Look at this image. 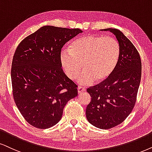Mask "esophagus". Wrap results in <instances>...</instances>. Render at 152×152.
I'll return each instance as SVG.
<instances>
[{"label": "esophagus", "mask_w": 152, "mask_h": 152, "mask_svg": "<svg viewBox=\"0 0 152 152\" xmlns=\"http://www.w3.org/2000/svg\"><path fill=\"white\" fill-rule=\"evenodd\" d=\"M86 89L83 87H81V86H78V93H82L83 92H85Z\"/></svg>", "instance_id": "esophagus-1"}]
</instances>
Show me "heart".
I'll return each instance as SVG.
<instances>
[{
    "label": "heart",
    "instance_id": "obj_1",
    "mask_svg": "<svg viewBox=\"0 0 152 152\" xmlns=\"http://www.w3.org/2000/svg\"><path fill=\"white\" fill-rule=\"evenodd\" d=\"M120 45L111 36L86 35L77 38L59 53V62L65 74L70 79L77 78L78 82L90 85L102 83L111 76L120 57Z\"/></svg>",
    "mask_w": 152,
    "mask_h": 152
}]
</instances>
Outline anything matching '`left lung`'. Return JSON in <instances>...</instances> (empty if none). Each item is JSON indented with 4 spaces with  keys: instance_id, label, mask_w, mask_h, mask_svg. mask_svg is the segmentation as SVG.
Masks as SVG:
<instances>
[{
    "instance_id": "8db88e82",
    "label": "left lung",
    "mask_w": 152,
    "mask_h": 152,
    "mask_svg": "<svg viewBox=\"0 0 152 152\" xmlns=\"http://www.w3.org/2000/svg\"><path fill=\"white\" fill-rule=\"evenodd\" d=\"M116 36L120 57L114 72L106 80L87 89L91 101L86 108L90 124L109 129L125 121L134 108L141 80L140 54L128 38L116 28H104Z\"/></svg>"
}]
</instances>
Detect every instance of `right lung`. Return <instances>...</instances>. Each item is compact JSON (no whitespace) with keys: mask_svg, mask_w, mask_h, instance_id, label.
<instances>
[{"mask_svg":"<svg viewBox=\"0 0 152 152\" xmlns=\"http://www.w3.org/2000/svg\"><path fill=\"white\" fill-rule=\"evenodd\" d=\"M82 31L44 26L17 46L11 69L12 95L19 111L34 127L46 129L61 120L77 85L61 68L63 45Z\"/></svg>","mask_w":152,"mask_h":152,"instance_id":"obj_1","label":"right lung"}]
</instances>
